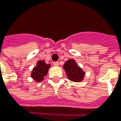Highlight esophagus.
I'll use <instances>...</instances> for the list:
<instances>
[{
  "instance_id": "esophagus-1",
  "label": "esophagus",
  "mask_w": 121,
  "mask_h": 121,
  "mask_svg": "<svg viewBox=\"0 0 121 121\" xmlns=\"http://www.w3.org/2000/svg\"><path fill=\"white\" fill-rule=\"evenodd\" d=\"M53 64V65L55 66H58L59 65V63L58 62H54Z\"/></svg>"
}]
</instances>
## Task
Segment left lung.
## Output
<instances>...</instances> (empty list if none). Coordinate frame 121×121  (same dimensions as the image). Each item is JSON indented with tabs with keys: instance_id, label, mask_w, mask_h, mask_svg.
I'll use <instances>...</instances> for the list:
<instances>
[{
	"instance_id": "left-lung-1",
	"label": "left lung",
	"mask_w": 121,
	"mask_h": 121,
	"mask_svg": "<svg viewBox=\"0 0 121 121\" xmlns=\"http://www.w3.org/2000/svg\"><path fill=\"white\" fill-rule=\"evenodd\" d=\"M63 67L66 71L67 77L70 80L79 82L83 80L85 73L76 64L74 60L69 59L67 60Z\"/></svg>"
}]
</instances>
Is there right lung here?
Here are the masks:
<instances>
[{"mask_svg":"<svg viewBox=\"0 0 121 121\" xmlns=\"http://www.w3.org/2000/svg\"><path fill=\"white\" fill-rule=\"evenodd\" d=\"M50 64H47L44 61H38L36 67L34 68L31 77L36 82H41L47 75Z\"/></svg>","mask_w":121,"mask_h":121,"instance_id":"obj_1","label":"right lung"}]
</instances>
